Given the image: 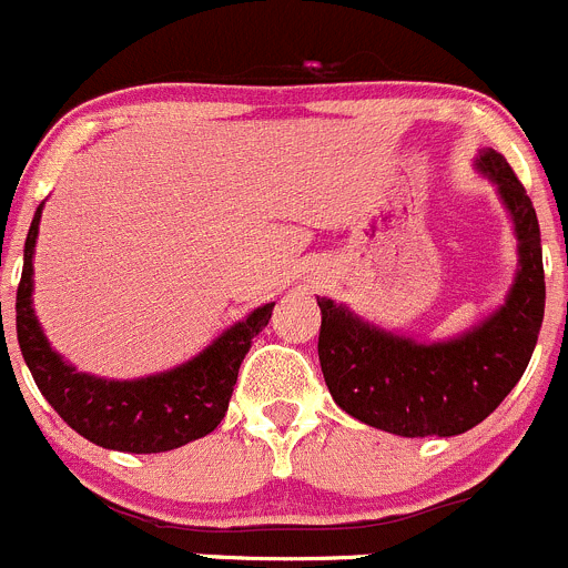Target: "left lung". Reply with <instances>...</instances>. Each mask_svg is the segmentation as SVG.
I'll return each instance as SVG.
<instances>
[{"label": "left lung", "instance_id": "obj_1", "mask_svg": "<svg viewBox=\"0 0 568 568\" xmlns=\"http://www.w3.org/2000/svg\"><path fill=\"white\" fill-rule=\"evenodd\" d=\"M477 170L496 183L518 240L516 278L494 315L455 339L415 343L317 298L323 379L337 407L362 424L402 437L463 435L505 402L530 365L547 301L541 229L505 155L483 150Z\"/></svg>", "mask_w": 568, "mask_h": 568}]
</instances>
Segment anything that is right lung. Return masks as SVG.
<instances>
[{"instance_id": "1", "label": "right lung", "mask_w": 568, "mask_h": 568, "mask_svg": "<svg viewBox=\"0 0 568 568\" xmlns=\"http://www.w3.org/2000/svg\"><path fill=\"white\" fill-rule=\"evenodd\" d=\"M41 209H36L24 242V270L16 293V334L38 390L58 415L85 440L102 449L155 455L197 440L217 429L229 413L236 374L253 337L267 326L275 304L253 310L209 348L164 374L113 382L74 371L47 343L32 310V253H36ZM2 312V304H0ZM2 321V317H0Z\"/></svg>"}]
</instances>
